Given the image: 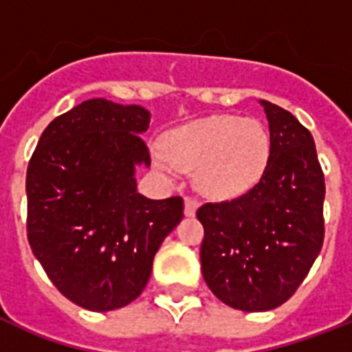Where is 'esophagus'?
I'll return each mask as SVG.
<instances>
[{
	"label": "esophagus",
	"instance_id": "1",
	"mask_svg": "<svg viewBox=\"0 0 352 352\" xmlns=\"http://www.w3.org/2000/svg\"><path fill=\"white\" fill-rule=\"evenodd\" d=\"M197 206H199L197 199H193V197L184 199V214H186L188 217H193V215H195V210H197Z\"/></svg>",
	"mask_w": 352,
	"mask_h": 352
}]
</instances>
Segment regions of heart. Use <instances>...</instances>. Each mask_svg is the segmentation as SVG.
<instances>
[{
  "instance_id": "obj_1",
  "label": "heart",
  "mask_w": 352,
  "mask_h": 352,
  "mask_svg": "<svg viewBox=\"0 0 352 352\" xmlns=\"http://www.w3.org/2000/svg\"><path fill=\"white\" fill-rule=\"evenodd\" d=\"M166 171L195 170L197 186L210 197L226 199L248 192L268 162L267 131L256 120L212 115L171 129L162 140Z\"/></svg>"
}]
</instances>
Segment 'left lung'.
Here are the masks:
<instances>
[{
    "mask_svg": "<svg viewBox=\"0 0 352 352\" xmlns=\"http://www.w3.org/2000/svg\"><path fill=\"white\" fill-rule=\"evenodd\" d=\"M270 129L265 173L234 201L197 210L204 226L201 268L228 307L263 312L283 305L322 250L325 181L311 131L261 100Z\"/></svg>",
    "mask_w": 352,
    "mask_h": 352,
    "instance_id": "left-lung-1",
    "label": "left lung"
}]
</instances>
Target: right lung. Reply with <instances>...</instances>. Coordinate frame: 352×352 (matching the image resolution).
Wrapping results in <instances>:
<instances>
[{
  "instance_id": "add662e5",
  "label": "right lung",
  "mask_w": 352,
  "mask_h": 352,
  "mask_svg": "<svg viewBox=\"0 0 352 352\" xmlns=\"http://www.w3.org/2000/svg\"><path fill=\"white\" fill-rule=\"evenodd\" d=\"M149 111L91 98L45 127L27 168V237L67 300L106 312L137 300L184 201L137 192L151 164L140 137Z\"/></svg>"
}]
</instances>
